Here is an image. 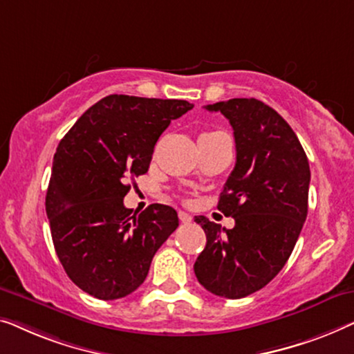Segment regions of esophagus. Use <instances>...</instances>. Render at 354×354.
Here are the masks:
<instances>
[{"label":"esophagus","instance_id":"1","mask_svg":"<svg viewBox=\"0 0 354 354\" xmlns=\"http://www.w3.org/2000/svg\"><path fill=\"white\" fill-rule=\"evenodd\" d=\"M178 216H179V221H181V223H191L192 221V216L189 215V213L183 212V210L178 212Z\"/></svg>","mask_w":354,"mask_h":354}]
</instances>
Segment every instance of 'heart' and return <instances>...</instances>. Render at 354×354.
Wrapping results in <instances>:
<instances>
[{"label":"heart","mask_w":354,"mask_h":354,"mask_svg":"<svg viewBox=\"0 0 354 354\" xmlns=\"http://www.w3.org/2000/svg\"><path fill=\"white\" fill-rule=\"evenodd\" d=\"M207 134H210V133H207Z\"/></svg>","instance_id":"1"}]
</instances>
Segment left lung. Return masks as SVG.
Wrapping results in <instances>:
<instances>
[{"label":"left lung","mask_w":354,"mask_h":354,"mask_svg":"<svg viewBox=\"0 0 354 354\" xmlns=\"http://www.w3.org/2000/svg\"><path fill=\"white\" fill-rule=\"evenodd\" d=\"M205 109L234 129L236 167L218 210L236 226L194 218L207 234L194 272L208 292L236 300L271 282L290 257L308 215L310 163L290 125L265 102L236 97Z\"/></svg>","instance_id":"obj_1"}]
</instances>
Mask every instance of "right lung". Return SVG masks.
<instances>
[{
	"label": "right lung",
	"mask_w": 354,
	"mask_h": 354,
	"mask_svg": "<svg viewBox=\"0 0 354 354\" xmlns=\"http://www.w3.org/2000/svg\"><path fill=\"white\" fill-rule=\"evenodd\" d=\"M194 106L179 99L111 94L78 118L54 153L46 192L53 243L67 276L99 300H117L146 279L178 227L175 208L123 205L128 179L144 175L171 120Z\"/></svg>",
	"instance_id": "obj_1"
}]
</instances>
